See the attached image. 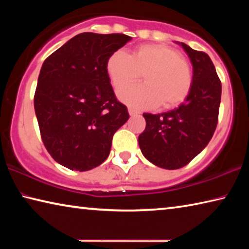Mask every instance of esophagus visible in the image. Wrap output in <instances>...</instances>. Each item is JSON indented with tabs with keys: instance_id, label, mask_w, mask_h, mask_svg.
I'll list each match as a JSON object with an SVG mask.
<instances>
[{
	"instance_id": "1",
	"label": "esophagus",
	"mask_w": 249,
	"mask_h": 249,
	"mask_svg": "<svg viewBox=\"0 0 249 249\" xmlns=\"http://www.w3.org/2000/svg\"><path fill=\"white\" fill-rule=\"evenodd\" d=\"M128 113H129L130 116H134V115H138V114H140V112H138L137 109L132 108V107L128 108Z\"/></svg>"
}]
</instances>
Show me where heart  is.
<instances>
[{"instance_id": "b5f03b06", "label": "heart", "mask_w": 249, "mask_h": 249, "mask_svg": "<svg viewBox=\"0 0 249 249\" xmlns=\"http://www.w3.org/2000/svg\"><path fill=\"white\" fill-rule=\"evenodd\" d=\"M107 71L116 89L144 74L146 85L117 92L123 102L135 107L149 108L160 103L165 108L175 107L188 98L193 84L190 62L178 50L160 44L138 46L130 56L117 50L108 57Z\"/></svg>"}]
</instances>
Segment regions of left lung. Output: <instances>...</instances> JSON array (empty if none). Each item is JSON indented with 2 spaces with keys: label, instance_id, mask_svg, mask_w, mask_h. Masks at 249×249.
<instances>
[{
  "label": "left lung",
  "instance_id": "obj_1",
  "mask_svg": "<svg viewBox=\"0 0 249 249\" xmlns=\"http://www.w3.org/2000/svg\"><path fill=\"white\" fill-rule=\"evenodd\" d=\"M193 66L190 94L178 107L161 114L144 113L146 127L138 142L151 163L174 170L199 155L215 132L222 84L208 53L180 44Z\"/></svg>",
  "mask_w": 249,
  "mask_h": 249
}]
</instances>
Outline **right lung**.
<instances>
[{
    "mask_svg": "<svg viewBox=\"0 0 249 249\" xmlns=\"http://www.w3.org/2000/svg\"><path fill=\"white\" fill-rule=\"evenodd\" d=\"M130 38L82 33L44 61L34 107L46 149L68 169L100 166L108 157L113 135L128 120L127 107L109 82L107 62Z\"/></svg>",
    "mask_w": 249,
    "mask_h": 249,
    "instance_id": "add662e5",
    "label": "right lung"
}]
</instances>
